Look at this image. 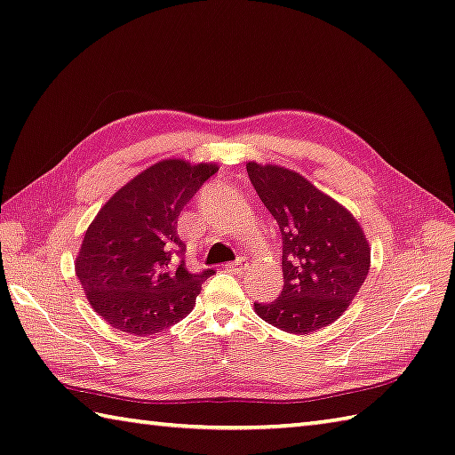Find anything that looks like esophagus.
<instances>
[{
  "label": "esophagus",
  "instance_id": "obj_1",
  "mask_svg": "<svg viewBox=\"0 0 455 455\" xmlns=\"http://www.w3.org/2000/svg\"><path fill=\"white\" fill-rule=\"evenodd\" d=\"M245 267H247V261H245V259H237V261L228 263V269H229V271H235V273L243 271Z\"/></svg>",
  "mask_w": 455,
  "mask_h": 455
}]
</instances>
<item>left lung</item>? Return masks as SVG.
<instances>
[{
    "mask_svg": "<svg viewBox=\"0 0 455 455\" xmlns=\"http://www.w3.org/2000/svg\"><path fill=\"white\" fill-rule=\"evenodd\" d=\"M247 174L283 239V291L253 303L265 323L308 334L329 327L353 303L371 269V245L345 205L279 164L247 162Z\"/></svg>",
    "mask_w": 455,
    "mask_h": 455,
    "instance_id": "left-lung-1",
    "label": "left lung"
}]
</instances>
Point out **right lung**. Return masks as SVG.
I'll use <instances>...</instances> for the list:
<instances>
[{
    "mask_svg": "<svg viewBox=\"0 0 455 455\" xmlns=\"http://www.w3.org/2000/svg\"><path fill=\"white\" fill-rule=\"evenodd\" d=\"M220 170L164 158L118 188L84 231L75 273L89 305L110 327L132 337L172 327L192 313L212 269L190 273L178 216Z\"/></svg>",
    "mask_w": 455,
    "mask_h": 455,
    "instance_id": "1",
    "label": "right lung"
}]
</instances>
